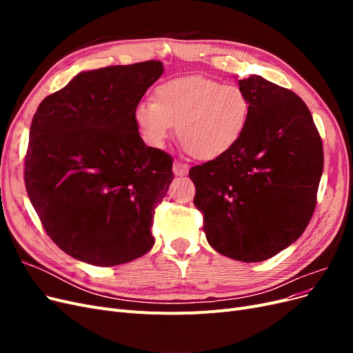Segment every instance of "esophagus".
Masks as SVG:
<instances>
[{
	"instance_id": "1",
	"label": "esophagus",
	"mask_w": 353,
	"mask_h": 353,
	"mask_svg": "<svg viewBox=\"0 0 353 353\" xmlns=\"http://www.w3.org/2000/svg\"><path fill=\"white\" fill-rule=\"evenodd\" d=\"M172 169H174V174L176 176H184V175L188 174L190 166L187 163H184V162H179V160H175Z\"/></svg>"
}]
</instances>
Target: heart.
Wrapping results in <instances>:
<instances>
[{"mask_svg":"<svg viewBox=\"0 0 353 353\" xmlns=\"http://www.w3.org/2000/svg\"><path fill=\"white\" fill-rule=\"evenodd\" d=\"M250 100L239 85L190 77L160 83L153 101L135 108L134 119L144 141L162 147L176 125V137L196 159L212 160L228 153L243 137Z\"/></svg>","mask_w":353,"mask_h":353,"instance_id":"heart-1","label":"heart"}]
</instances>
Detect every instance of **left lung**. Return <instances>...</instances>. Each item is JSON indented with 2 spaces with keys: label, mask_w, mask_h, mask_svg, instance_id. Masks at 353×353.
Listing matches in <instances>:
<instances>
[{
  "label": "left lung",
  "mask_w": 353,
  "mask_h": 353,
  "mask_svg": "<svg viewBox=\"0 0 353 353\" xmlns=\"http://www.w3.org/2000/svg\"><path fill=\"white\" fill-rule=\"evenodd\" d=\"M249 123L228 153L190 169L209 244L227 258L262 262L306 230L324 168L323 141L305 101L252 74L239 81Z\"/></svg>",
  "instance_id": "1"
}]
</instances>
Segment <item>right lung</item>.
Here are the masks:
<instances>
[{
  "label": "right lung",
  "instance_id": "right-lung-1",
  "mask_svg": "<svg viewBox=\"0 0 353 353\" xmlns=\"http://www.w3.org/2000/svg\"><path fill=\"white\" fill-rule=\"evenodd\" d=\"M162 73L157 60L82 72L38 105L25 185L48 237L74 259L114 266L153 248L174 162L144 144L134 112Z\"/></svg>",
  "mask_w": 353,
  "mask_h": 353
}]
</instances>
